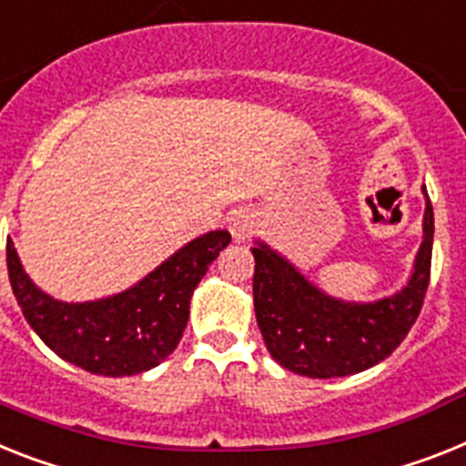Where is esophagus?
<instances>
[{"instance_id": "1", "label": "esophagus", "mask_w": 466, "mask_h": 466, "mask_svg": "<svg viewBox=\"0 0 466 466\" xmlns=\"http://www.w3.org/2000/svg\"><path fill=\"white\" fill-rule=\"evenodd\" d=\"M258 227V218L253 210L241 208L229 218V232H232L234 241H246L251 239L253 232H256Z\"/></svg>"}]
</instances>
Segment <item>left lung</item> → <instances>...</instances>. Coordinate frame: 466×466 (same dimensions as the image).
Segmentation results:
<instances>
[{
    "label": "left lung",
    "instance_id": "left-lung-1",
    "mask_svg": "<svg viewBox=\"0 0 466 466\" xmlns=\"http://www.w3.org/2000/svg\"><path fill=\"white\" fill-rule=\"evenodd\" d=\"M431 246L433 208L426 197L424 241L408 287L374 303H346L312 287L289 260L258 241L253 306L269 355L289 372L310 379L348 377L389 358L420 318Z\"/></svg>",
    "mask_w": 466,
    "mask_h": 466
}]
</instances>
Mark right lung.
Masks as SVG:
<instances>
[{
	"mask_svg": "<svg viewBox=\"0 0 466 466\" xmlns=\"http://www.w3.org/2000/svg\"><path fill=\"white\" fill-rule=\"evenodd\" d=\"M229 241L225 229L203 234L127 291L87 303H64L35 287L11 239L6 265L27 324L58 358L101 377H132L160 365L177 348L191 293Z\"/></svg>",
	"mask_w": 466,
	"mask_h": 466,
	"instance_id": "right-lung-1",
	"label": "right lung"
}]
</instances>
